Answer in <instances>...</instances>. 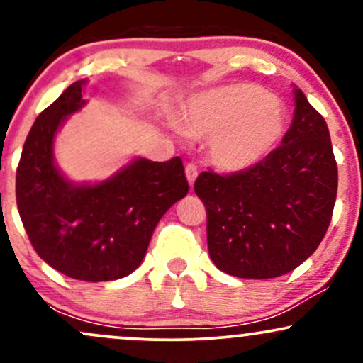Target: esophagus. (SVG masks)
I'll return each mask as SVG.
<instances>
[{"label":"esophagus","instance_id":"1","mask_svg":"<svg viewBox=\"0 0 363 363\" xmlns=\"http://www.w3.org/2000/svg\"><path fill=\"white\" fill-rule=\"evenodd\" d=\"M186 177H187V182H189V186H193L196 177H198V167H196L194 164L186 165Z\"/></svg>","mask_w":363,"mask_h":363}]
</instances>
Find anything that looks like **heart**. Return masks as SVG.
<instances>
[{"mask_svg": "<svg viewBox=\"0 0 363 363\" xmlns=\"http://www.w3.org/2000/svg\"><path fill=\"white\" fill-rule=\"evenodd\" d=\"M285 123V104L254 83H230L196 94L182 114L186 131L208 136V158L228 174L264 160L281 140Z\"/></svg>", "mask_w": 363, "mask_h": 363, "instance_id": "b5f03b06", "label": "heart"}]
</instances>
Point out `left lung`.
<instances>
[{"label":"left lung","mask_w":363,"mask_h":363,"mask_svg":"<svg viewBox=\"0 0 363 363\" xmlns=\"http://www.w3.org/2000/svg\"><path fill=\"white\" fill-rule=\"evenodd\" d=\"M294 119L281 145L256 167L230 176L201 172L194 193L208 213V252L237 278L281 277L326 234L338 167L326 121L294 85Z\"/></svg>","instance_id":"obj_1"}]
</instances>
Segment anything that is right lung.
<instances>
[{
    "instance_id": "right-lung-1",
    "label": "right lung",
    "mask_w": 363,
    "mask_h": 363,
    "mask_svg": "<svg viewBox=\"0 0 363 363\" xmlns=\"http://www.w3.org/2000/svg\"><path fill=\"white\" fill-rule=\"evenodd\" d=\"M89 80L72 83L37 116L16 170V205L35 252L82 281H112L135 272L157 223L189 191L179 157H133L102 181L74 182L54 158L66 119L86 106Z\"/></svg>"
}]
</instances>
